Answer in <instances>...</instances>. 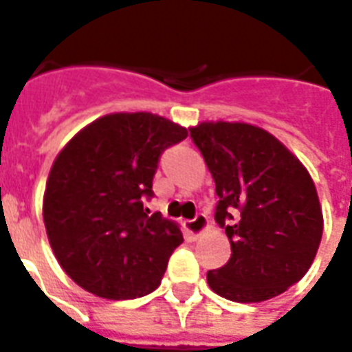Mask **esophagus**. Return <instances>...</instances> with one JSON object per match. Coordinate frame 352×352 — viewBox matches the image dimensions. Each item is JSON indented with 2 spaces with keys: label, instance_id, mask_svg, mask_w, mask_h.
Masks as SVG:
<instances>
[{
  "label": "esophagus",
  "instance_id": "esophagus-1",
  "mask_svg": "<svg viewBox=\"0 0 352 352\" xmlns=\"http://www.w3.org/2000/svg\"><path fill=\"white\" fill-rule=\"evenodd\" d=\"M206 225H208V219H206L205 214H197L194 219L184 221V229H186V232H190L192 236H199L201 232L206 229Z\"/></svg>",
  "mask_w": 352,
  "mask_h": 352
}]
</instances>
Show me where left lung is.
<instances>
[{"mask_svg":"<svg viewBox=\"0 0 352 352\" xmlns=\"http://www.w3.org/2000/svg\"><path fill=\"white\" fill-rule=\"evenodd\" d=\"M190 138L216 182L214 219L230 241V258L206 273L229 301L260 302L299 283L323 234V214L307 168L264 129L205 122Z\"/></svg>","mask_w":352,"mask_h":352,"instance_id":"left-lung-1","label":"left lung"}]
</instances>
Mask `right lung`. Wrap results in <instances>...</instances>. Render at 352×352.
<instances>
[{
  "label": "right lung",
  "instance_id": "add662e5",
  "mask_svg": "<svg viewBox=\"0 0 352 352\" xmlns=\"http://www.w3.org/2000/svg\"><path fill=\"white\" fill-rule=\"evenodd\" d=\"M186 136L149 112H120L90 123L58 153L44 223L58 264L80 288L116 301L158 288L182 234L146 203L160 155Z\"/></svg>",
  "mask_w": 352,
  "mask_h": 352
}]
</instances>
